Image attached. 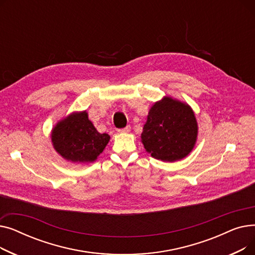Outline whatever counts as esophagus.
Listing matches in <instances>:
<instances>
[{
	"label": "esophagus",
	"instance_id": "obj_1",
	"mask_svg": "<svg viewBox=\"0 0 255 255\" xmlns=\"http://www.w3.org/2000/svg\"><path fill=\"white\" fill-rule=\"evenodd\" d=\"M130 130H131V127L128 125V126H126L125 128H123V129H120V130H118L120 133H129L130 132Z\"/></svg>",
	"mask_w": 255,
	"mask_h": 255
}]
</instances>
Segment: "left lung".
Instances as JSON below:
<instances>
[{"label":"left lung","instance_id":"obj_1","mask_svg":"<svg viewBox=\"0 0 255 255\" xmlns=\"http://www.w3.org/2000/svg\"><path fill=\"white\" fill-rule=\"evenodd\" d=\"M197 135L198 125L191 106L164 96L151 106L140 138L153 158L175 162L191 153Z\"/></svg>","mask_w":255,"mask_h":255}]
</instances>
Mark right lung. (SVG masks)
<instances>
[{"label":"right lung","mask_w":255,"mask_h":255,"mask_svg":"<svg viewBox=\"0 0 255 255\" xmlns=\"http://www.w3.org/2000/svg\"><path fill=\"white\" fill-rule=\"evenodd\" d=\"M50 139L53 149L66 161L89 164L96 161L111 136L99 133L87 111L73 112L52 127Z\"/></svg>","instance_id":"obj_1"}]
</instances>
